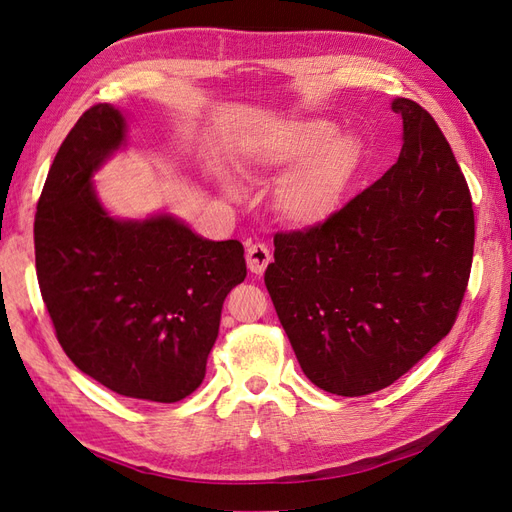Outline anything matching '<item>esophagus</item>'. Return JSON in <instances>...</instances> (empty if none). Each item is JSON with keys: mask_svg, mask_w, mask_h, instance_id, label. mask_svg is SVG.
<instances>
[{"mask_svg": "<svg viewBox=\"0 0 512 512\" xmlns=\"http://www.w3.org/2000/svg\"><path fill=\"white\" fill-rule=\"evenodd\" d=\"M247 269L256 275H262L267 269V265L271 262V250L265 243H252L247 247Z\"/></svg>", "mask_w": 512, "mask_h": 512, "instance_id": "esophagus-1", "label": "esophagus"}]
</instances>
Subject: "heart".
I'll return each instance as SVG.
<instances>
[{
	"mask_svg": "<svg viewBox=\"0 0 512 512\" xmlns=\"http://www.w3.org/2000/svg\"><path fill=\"white\" fill-rule=\"evenodd\" d=\"M333 133L335 126L329 121H294L252 156L260 168H282L302 160L277 190V207L292 224L316 226L329 220L361 164L356 138Z\"/></svg>",
	"mask_w": 512,
	"mask_h": 512,
	"instance_id": "1",
	"label": "heart"
}]
</instances>
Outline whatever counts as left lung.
Listing matches in <instances>:
<instances>
[{
  "label": "left lung",
  "mask_w": 512,
  "mask_h": 512,
  "mask_svg": "<svg viewBox=\"0 0 512 512\" xmlns=\"http://www.w3.org/2000/svg\"><path fill=\"white\" fill-rule=\"evenodd\" d=\"M404 147L386 173L305 230L275 232L265 284L303 374L361 397L448 335L474 254L470 188L421 104L397 98Z\"/></svg>",
  "instance_id": "8db88e82"
}]
</instances>
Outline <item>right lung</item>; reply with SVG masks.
Here are the masks:
<instances>
[{"label": "right lung", "instance_id": "obj_1", "mask_svg": "<svg viewBox=\"0 0 512 512\" xmlns=\"http://www.w3.org/2000/svg\"><path fill=\"white\" fill-rule=\"evenodd\" d=\"M121 113L87 108L38 200L36 273L57 342L123 397L175 404L205 378L226 294L247 275L237 239L207 241L170 215L121 222L91 175L123 143Z\"/></svg>", "mask_w": 512, "mask_h": 512}]
</instances>
